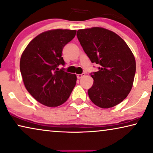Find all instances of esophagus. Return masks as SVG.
Here are the masks:
<instances>
[{
	"label": "esophagus",
	"instance_id": "1",
	"mask_svg": "<svg viewBox=\"0 0 153 153\" xmlns=\"http://www.w3.org/2000/svg\"><path fill=\"white\" fill-rule=\"evenodd\" d=\"M83 76H85V74H77V79H81L82 77H83Z\"/></svg>",
	"mask_w": 153,
	"mask_h": 153
}]
</instances>
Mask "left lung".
<instances>
[{
	"instance_id": "obj_1",
	"label": "left lung",
	"mask_w": 153,
	"mask_h": 153,
	"mask_svg": "<svg viewBox=\"0 0 153 153\" xmlns=\"http://www.w3.org/2000/svg\"><path fill=\"white\" fill-rule=\"evenodd\" d=\"M76 36L92 63L100 65L90 74L94 79L88 91L90 100L101 108L120 103L131 90L136 72L130 48L116 33L103 27L79 30Z\"/></svg>"
}]
</instances>
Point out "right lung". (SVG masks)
<instances>
[{
    "instance_id": "add662e5",
    "label": "right lung",
    "mask_w": 153,
    "mask_h": 153,
    "mask_svg": "<svg viewBox=\"0 0 153 153\" xmlns=\"http://www.w3.org/2000/svg\"><path fill=\"white\" fill-rule=\"evenodd\" d=\"M76 32L62 29L46 31L32 39L21 55L20 70L24 85L43 105L57 107L65 103L76 85V74L58 68L65 64L63 48Z\"/></svg>"
}]
</instances>
